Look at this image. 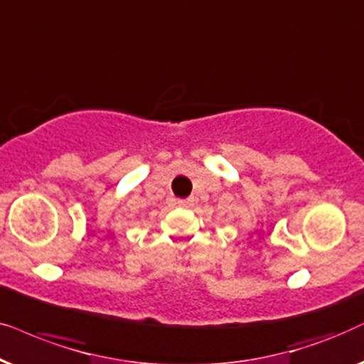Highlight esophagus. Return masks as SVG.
Returning a JSON list of instances; mask_svg holds the SVG:
<instances>
[{"label": "esophagus", "mask_w": 364, "mask_h": 364, "mask_svg": "<svg viewBox=\"0 0 364 364\" xmlns=\"http://www.w3.org/2000/svg\"><path fill=\"white\" fill-rule=\"evenodd\" d=\"M178 205L179 206H188V205H190V200H179Z\"/></svg>", "instance_id": "esophagus-1"}]
</instances>
